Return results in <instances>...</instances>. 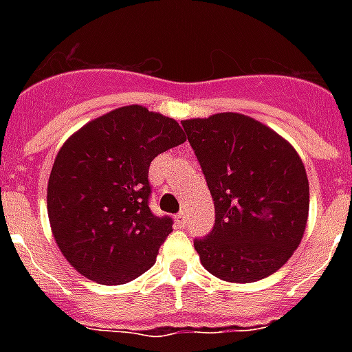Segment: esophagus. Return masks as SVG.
<instances>
[{
	"label": "esophagus",
	"instance_id": "esophagus-1",
	"mask_svg": "<svg viewBox=\"0 0 352 352\" xmlns=\"http://www.w3.org/2000/svg\"><path fill=\"white\" fill-rule=\"evenodd\" d=\"M175 225L179 226V228H184V225H186V212H179V214L175 215Z\"/></svg>",
	"mask_w": 352,
	"mask_h": 352
}]
</instances>
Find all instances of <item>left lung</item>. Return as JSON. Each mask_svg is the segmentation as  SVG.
<instances>
[{"label": "left lung", "instance_id": "left-lung-1", "mask_svg": "<svg viewBox=\"0 0 352 352\" xmlns=\"http://www.w3.org/2000/svg\"><path fill=\"white\" fill-rule=\"evenodd\" d=\"M215 206V225L193 246L203 267L254 283L283 267L309 217V179L289 140L241 113L182 120Z\"/></svg>", "mask_w": 352, "mask_h": 352}]
</instances>
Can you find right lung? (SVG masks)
<instances>
[{
    "mask_svg": "<svg viewBox=\"0 0 352 352\" xmlns=\"http://www.w3.org/2000/svg\"><path fill=\"white\" fill-rule=\"evenodd\" d=\"M184 140L179 122L135 104L87 122L63 142L47 184V214L74 270L122 285L153 267L173 221L151 214L148 170Z\"/></svg>",
    "mask_w": 352,
    "mask_h": 352,
    "instance_id": "add662e5",
    "label": "right lung"
}]
</instances>
